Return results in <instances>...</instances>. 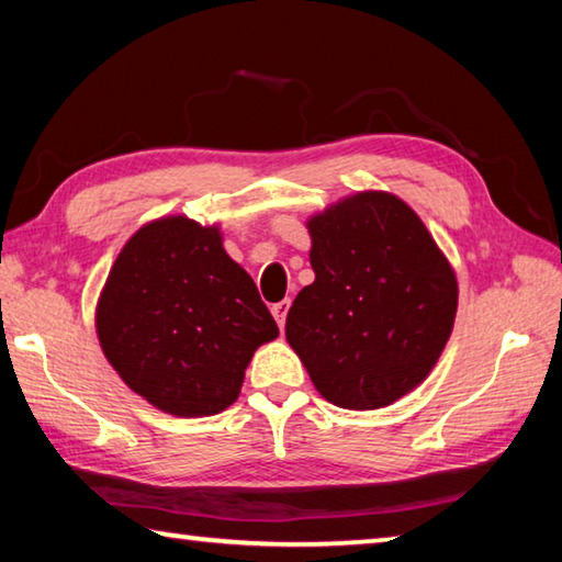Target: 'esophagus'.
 Segmentation results:
<instances>
[{"label":"esophagus","mask_w":562,"mask_h":562,"mask_svg":"<svg viewBox=\"0 0 562 562\" xmlns=\"http://www.w3.org/2000/svg\"><path fill=\"white\" fill-rule=\"evenodd\" d=\"M288 312H290V300H282L278 304H272V317L278 319V327H284V319H288Z\"/></svg>","instance_id":"obj_1"}]
</instances>
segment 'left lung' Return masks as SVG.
Returning a JSON list of instances; mask_svg holds the SVG:
<instances>
[{
  "mask_svg": "<svg viewBox=\"0 0 562 562\" xmlns=\"http://www.w3.org/2000/svg\"><path fill=\"white\" fill-rule=\"evenodd\" d=\"M307 227L315 282L294 297L284 335L327 402L389 406L429 376L451 337V265L392 193L349 195Z\"/></svg>",
  "mask_w": 562,
  "mask_h": 562,
  "instance_id": "1",
  "label": "left lung"
}]
</instances>
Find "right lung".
Returning a JSON list of instances; mask_svg holds the SVG:
<instances>
[{
    "mask_svg": "<svg viewBox=\"0 0 562 562\" xmlns=\"http://www.w3.org/2000/svg\"><path fill=\"white\" fill-rule=\"evenodd\" d=\"M99 341L133 392L173 416H213L240 394L255 349L280 335L217 225L160 217L123 245L97 307Z\"/></svg>",
    "mask_w": 562,
    "mask_h": 562,
    "instance_id": "1",
    "label": "right lung"
}]
</instances>
